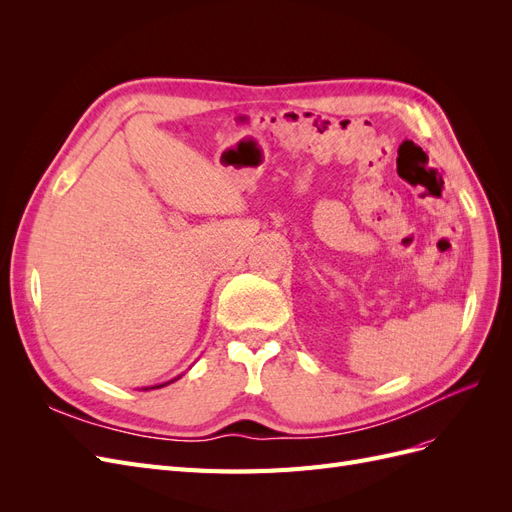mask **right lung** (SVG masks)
<instances>
[{
    "label": "right lung",
    "mask_w": 512,
    "mask_h": 512,
    "mask_svg": "<svg viewBox=\"0 0 512 512\" xmlns=\"http://www.w3.org/2000/svg\"><path fill=\"white\" fill-rule=\"evenodd\" d=\"M166 384H170V382H166ZM166 384H160V386H166ZM160 386H153V389H160Z\"/></svg>",
    "instance_id": "obj_1"
}]
</instances>
